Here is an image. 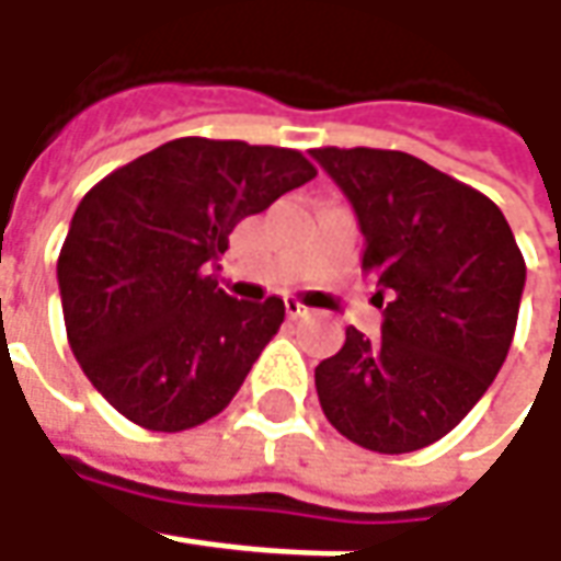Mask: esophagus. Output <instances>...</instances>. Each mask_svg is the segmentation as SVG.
Masks as SVG:
<instances>
[{
    "label": "esophagus",
    "instance_id": "obj_1",
    "mask_svg": "<svg viewBox=\"0 0 561 561\" xmlns=\"http://www.w3.org/2000/svg\"><path fill=\"white\" fill-rule=\"evenodd\" d=\"M284 306H287V314H290V318H302V314L309 312L296 296H287V299H284Z\"/></svg>",
    "mask_w": 561,
    "mask_h": 561
}]
</instances>
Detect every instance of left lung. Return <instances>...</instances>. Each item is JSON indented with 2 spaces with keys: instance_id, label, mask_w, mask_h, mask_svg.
<instances>
[{
  "instance_id": "obj_1",
  "label": "left lung",
  "mask_w": 561,
  "mask_h": 561,
  "mask_svg": "<svg viewBox=\"0 0 561 561\" xmlns=\"http://www.w3.org/2000/svg\"><path fill=\"white\" fill-rule=\"evenodd\" d=\"M365 233L362 271L380 284L383 324L346 328L314 368L328 421L371 453H415L446 437L506 362L525 259L493 199L397 149H312Z\"/></svg>"
}]
</instances>
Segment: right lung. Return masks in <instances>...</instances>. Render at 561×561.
<instances>
[{"label": "right lung", "mask_w": 561, "mask_h": 561, "mask_svg": "<svg viewBox=\"0 0 561 561\" xmlns=\"http://www.w3.org/2000/svg\"><path fill=\"white\" fill-rule=\"evenodd\" d=\"M284 146L181 137L102 178L58 252L71 353L124 419L178 434L225 412L284 324V299L227 296L230 230L309 184Z\"/></svg>", "instance_id": "add662e5"}]
</instances>
